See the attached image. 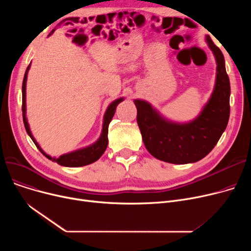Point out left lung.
<instances>
[{
  "label": "left lung",
  "instance_id": "1",
  "mask_svg": "<svg viewBox=\"0 0 251 251\" xmlns=\"http://www.w3.org/2000/svg\"><path fill=\"white\" fill-rule=\"evenodd\" d=\"M205 41L217 63L216 83L200 115L187 123L163 117L143 100H135L137 124L147 150L155 159L171 164L199 162L216 147L230 116V81L221 50L206 35Z\"/></svg>",
  "mask_w": 251,
  "mask_h": 251
}]
</instances>
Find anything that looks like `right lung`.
<instances>
[{"label": "right lung", "instance_id": "add662e5", "mask_svg": "<svg viewBox=\"0 0 251 251\" xmlns=\"http://www.w3.org/2000/svg\"><path fill=\"white\" fill-rule=\"evenodd\" d=\"M30 65H28L27 69L25 71L24 74V78H23V83H22V116H23V123L26 129V132L30 136V138L32 139V141L34 142V144L36 146V148L39 150L46 157H48L49 160H50L51 162L58 163L61 166L64 167H82V166H86L89 164L95 163L96 161H98L100 157L102 155V153L104 152L105 149L108 147V131H109V124L112 121V118L115 115L116 112V108L117 105L120 103L122 100H124V98H120L115 100L113 102H111L109 104V107L104 113L103 116V122H102V129H101V133L100 136L99 137V139L95 142L90 144V146L86 147V148H82L79 149L77 151L68 152V153H64L62 155H60L59 157H54L50 156L49 154H47L42 148L39 147V144L37 143V141L35 140V138L33 137L30 128H29V124L27 122V118H26V81H27V74L28 71L30 69Z\"/></svg>", "mask_w": 251, "mask_h": 251}]
</instances>
